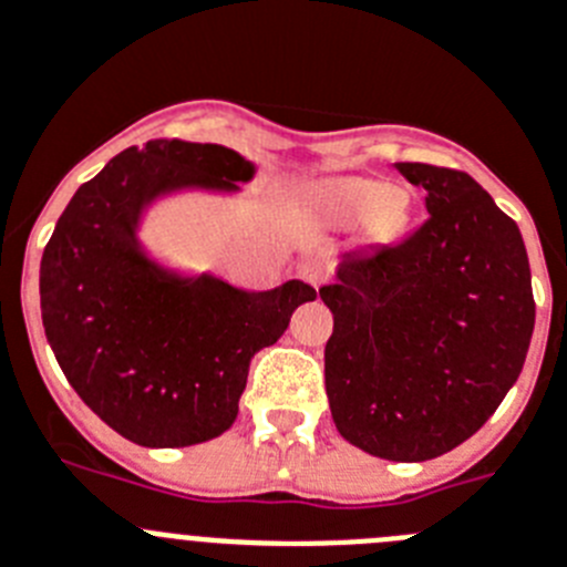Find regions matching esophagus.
I'll return each instance as SVG.
<instances>
[{
	"label": "esophagus",
	"mask_w": 567,
	"mask_h": 567,
	"mask_svg": "<svg viewBox=\"0 0 567 567\" xmlns=\"http://www.w3.org/2000/svg\"><path fill=\"white\" fill-rule=\"evenodd\" d=\"M300 278H303L306 284H311L315 289L323 287L326 280L331 278L329 258H326L323 252H315V256L303 258V264H300Z\"/></svg>",
	"instance_id": "34e87169"
}]
</instances>
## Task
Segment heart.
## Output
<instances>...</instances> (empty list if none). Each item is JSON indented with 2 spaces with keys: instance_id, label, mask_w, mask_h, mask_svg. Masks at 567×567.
<instances>
[{
  "instance_id": "b5f03b06",
  "label": "heart",
  "mask_w": 567,
  "mask_h": 567,
  "mask_svg": "<svg viewBox=\"0 0 567 567\" xmlns=\"http://www.w3.org/2000/svg\"><path fill=\"white\" fill-rule=\"evenodd\" d=\"M318 199L342 219H365L373 216L379 225H391L396 219V202L391 188L377 179L362 176H337L318 185Z\"/></svg>"
}]
</instances>
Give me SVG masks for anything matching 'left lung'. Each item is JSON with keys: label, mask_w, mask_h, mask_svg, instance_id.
Wrapping results in <instances>:
<instances>
[{"label": "left lung", "mask_w": 567, "mask_h": 567, "mask_svg": "<svg viewBox=\"0 0 567 567\" xmlns=\"http://www.w3.org/2000/svg\"><path fill=\"white\" fill-rule=\"evenodd\" d=\"M427 221L393 247L342 256L320 298L331 419L385 461H430L484 427L517 382L534 331L520 227L470 174L396 163Z\"/></svg>", "instance_id": "left-lung-1"}]
</instances>
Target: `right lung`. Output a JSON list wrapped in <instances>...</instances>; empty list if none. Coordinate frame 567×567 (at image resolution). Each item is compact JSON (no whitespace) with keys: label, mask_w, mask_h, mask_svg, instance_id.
<instances>
[{"label":"right lung","mask_w":567,"mask_h":567,"mask_svg":"<svg viewBox=\"0 0 567 567\" xmlns=\"http://www.w3.org/2000/svg\"><path fill=\"white\" fill-rule=\"evenodd\" d=\"M256 176L227 145L148 140L75 190L41 256V320L61 371L114 433L140 446H190L233 427L249 360L278 342L303 280L247 292L179 272L140 230L179 194H238Z\"/></svg>","instance_id":"obj_1"}]
</instances>
